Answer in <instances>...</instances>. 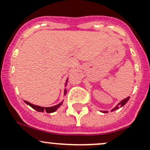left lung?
Segmentation results:
<instances>
[{"label":"left lung","mask_w":150,"mask_h":150,"mask_svg":"<svg viewBox=\"0 0 150 150\" xmlns=\"http://www.w3.org/2000/svg\"><path fill=\"white\" fill-rule=\"evenodd\" d=\"M129 99H130V96H128V97H127L126 99H123V100H122L121 102H120V103H118V104H117V105L116 106V107H115V108H113L112 110H111V112H113V111H115V110H117V109L120 108V107H122V106H124V105H125V104H126L127 102H128V101L129 100ZM104 112V113H107V112H107V111H103V112Z\"/></svg>","instance_id":"8db88e82"}]
</instances>
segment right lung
Returning a JSON list of instances; mask_svg holds the SVG:
<instances>
[{
  "instance_id": "1",
  "label": "right lung",
  "mask_w": 150,
  "mask_h": 150,
  "mask_svg": "<svg viewBox=\"0 0 150 150\" xmlns=\"http://www.w3.org/2000/svg\"><path fill=\"white\" fill-rule=\"evenodd\" d=\"M66 82H67V80ZM67 83H66L65 86L67 85ZM66 93H67V90L65 88V89H64V96L66 95ZM25 102L27 104H28V105H30V107H32V108L34 109V110H35L36 111H38V112H46L47 113H51V112H55L56 110H57V109H58L59 107L60 106H61L63 103V102H60L59 104H57V105H55V106H53V107H40V106H38V105H35V104H33L30 103V102H27V101H25Z\"/></svg>"
}]
</instances>
